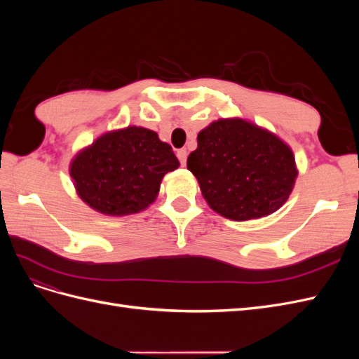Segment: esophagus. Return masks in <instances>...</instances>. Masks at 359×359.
I'll list each match as a JSON object with an SVG mask.
<instances>
[{
  "label": "esophagus",
  "instance_id": "1",
  "mask_svg": "<svg viewBox=\"0 0 359 359\" xmlns=\"http://www.w3.org/2000/svg\"><path fill=\"white\" fill-rule=\"evenodd\" d=\"M177 157H178L180 163H181V166H186V163H187V151L186 149H178Z\"/></svg>",
  "mask_w": 359,
  "mask_h": 359
}]
</instances>
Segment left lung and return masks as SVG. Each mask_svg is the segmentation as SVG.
Segmentation results:
<instances>
[{
  "label": "left lung",
  "mask_w": 359,
  "mask_h": 359,
  "mask_svg": "<svg viewBox=\"0 0 359 359\" xmlns=\"http://www.w3.org/2000/svg\"><path fill=\"white\" fill-rule=\"evenodd\" d=\"M202 196L226 219H260L283 205L298 175L292 149L244 119H219L198 135L187 158Z\"/></svg>",
  "instance_id": "obj_1"
}]
</instances>
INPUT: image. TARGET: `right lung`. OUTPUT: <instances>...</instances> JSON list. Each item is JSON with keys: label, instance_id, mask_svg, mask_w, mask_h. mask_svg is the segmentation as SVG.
<instances>
[{"label": "right lung", "instance_id": "right-lung-1", "mask_svg": "<svg viewBox=\"0 0 359 359\" xmlns=\"http://www.w3.org/2000/svg\"><path fill=\"white\" fill-rule=\"evenodd\" d=\"M180 161L153 130L127 127L106 133L82 149L70 166L76 191L91 208L127 215L153 203L160 182Z\"/></svg>", "mask_w": 359, "mask_h": 359}]
</instances>
